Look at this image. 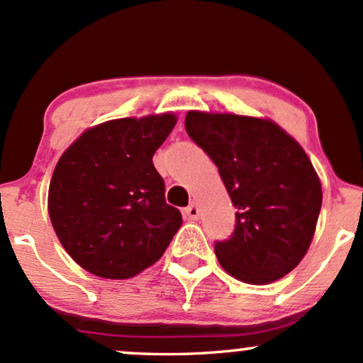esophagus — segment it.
Here are the masks:
<instances>
[{"label": "esophagus", "instance_id": "esophagus-1", "mask_svg": "<svg viewBox=\"0 0 363 363\" xmlns=\"http://www.w3.org/2000/svg\"><path fill=\"white\" fill-rule=\"evenodd\" d=\"M184 215L186 218H189V220H196V218L200 217V208H198L196 203H191L189 206H186Z\"/></svg>", "mask_w": 363, "mask_h": 363}]
</instances>
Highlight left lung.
I'll list each match as a JSON object with an SVG mask.
<instances>
[{
	"label": "left lung",
	"instance_id": "obj_1",
	"mask_svg": "<svg viewBox=\"0 0 363 363\" xmlns=\"http://www.w3.org/2000/svg\"><path fill=\"white\" fill-rule=\"evenodd\" d=\"M186 130L218 167L238 208L234 233L215 241L222 269L248 284L291 272L310 248L322 205L303 148L267 118L188 111Z\"/></svg>",
	"mask_w": 363,
	"mask_h": 363
}]
</instances>
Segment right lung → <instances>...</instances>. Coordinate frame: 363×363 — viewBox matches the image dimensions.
Wrapping results in <instances>:
<instances>
[{
	"label": "right lung",
	"instance_id": "1",
	"mask_svg": "<svg viewBox=\"0 0 363 363\" xmlns=\"http://www.w3.org/2000/svg\"><path fill=\"white\" fill-rule=\"evenodd\" d=\"M175 122L162 113L99 123L60 157L48 212L62 246L87 272L134 277L160 260L181 227L151 160Z\"/></svg>",
	"mask_w": 363,
	"mask_h": 363
}]
</instances>
